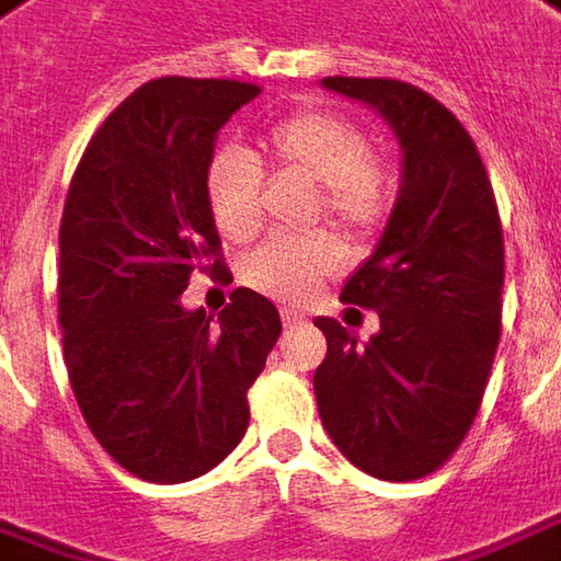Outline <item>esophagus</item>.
<instances>
[{
  "label": "esophagus",
  "instance_id": "esophagus-1",
  "mask_svg": "<svg viewBox=\"0 0 561 561\" xmlns=\"http://www.w3.org/2000/svg\"><path fill=\"white\" fill-rule=\"evenodd\" d=\"M304 322H307V317L298 313V310H288V307L282 310V325H285V329H298V325H304Z\"/></svg>",
  "mask_w": 561,
  "mask_h": 561
}]
</instances>
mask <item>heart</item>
I'll use <instances>...</instances> for the list:
<instances>
[{
	"label": "heart",
	"mask_w": 561,
	"mask_h": 561,
	"mask_svg": "<svg viewBox=\"0 0 561 561\" xmlns=\"http://www.w3.org/2000/svg\"><path fill=\"white\" fill-rule=\"evenodd\" d=\"M263 163L273 173H298L319 185L313 220L335 222L354 242L373 239L391 217V176L376 158L369 133L335 111L304 107L270 126L257 161L239 148H220L202 176L207 214L226 242H251L263 226ZM344 263L332 232L273 236L242 261V282L266 298L300 304Z\"/></svg>",
	"instance_id": "1"
}]
</instances>
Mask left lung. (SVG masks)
Listing matches in <instances>:
<instances>
[{
    "instance_id": "left-lung-1",
    "label": "left lung",
    "mask_w": 561,
    "mask_h": 561,
    "mask_svg": "<svg viewBox=\"0 0 561 561\" xmlns=\"http://www.w3.org/2000/svg\"><path fill=\"white\" fill-rule=\"evenodd\" d=\"M394 126L403 188L376 254L341 300L376 310L369 344L339 319H313L325 359L319 419L341 454L381 481L437 472L469 435L503 329V222L466 126L413 83L325 77Z\"/></svg>"
}]
</instances>
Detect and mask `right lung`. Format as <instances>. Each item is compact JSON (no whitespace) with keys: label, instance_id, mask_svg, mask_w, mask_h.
<instances>
[{"label":"right lung","instance_id":"right-lung-1","mask_svg":"<svg viewBox=\"0 0 561 561\" xmlns=\"http://www.w3.org/2000/svg\"><path fill=\"white\" fill-rule=\"evenodd\" d=\"M257 83L161 77L92 133L58 229V322L89 432L129 474L180 484L248 432V388L282 335L279 310L236 288L214 325L185 313L192 273L232 282L202 176Z\"/></svg>","mask_w":561,"mask_h":561}]
</instances>
